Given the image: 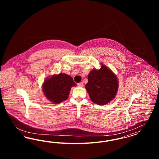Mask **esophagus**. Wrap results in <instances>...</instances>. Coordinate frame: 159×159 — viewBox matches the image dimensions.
<instances>
[{"label":"esophagus","mask_w":159,"mask_h":159,"mask_svg":"<svg viewBox=\"0 0 159 159\" xmlns=\"http://www.w3.org/2000/svg\"><path fill=\"white\" fill-rule=\"evenodd\" d=\"M77 86H78L79 87H82L83 86V83H82V82H81V83H77Z\"/></svg>","instance_id":"1"}]
</instances>
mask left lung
<instances>
[{
	"label": "left lung",
	"instance_id": "left-lung-1",
	"mask_svg": "<svg viewBox=\"0 0 159 159\" xmlns=\"http://www.w3.org/2000/svg\"><path fill=\"white\" fill-rule=\"evenodd\" d=\"M88 79L85 88L93 102L104 106L115 98L119 88L117 77L105 65L101 64L99 70L93 69Z\"/></svg>",
	"mask_w": 159,
	"mask_h": 159
}]
</instances>
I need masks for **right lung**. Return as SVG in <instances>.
<instances>
[{
    "instance_id": "add662e5",
    "label": "right lung",
    "mask_w": 159,
    "mask_h": 159,
    "mask_svg": "<svg viewBox=\"0 0 159 159\" xmlns=\"http://www.w3.org/2000/svg\"><path fill=\"white\" fill-rule=\"evenodd\" d=\"M73 79L60 73L48 77L44 81L42 90L46 98L53 104H59L68 98L72 86H76Z\"/></svg>"
}]
</instances>
